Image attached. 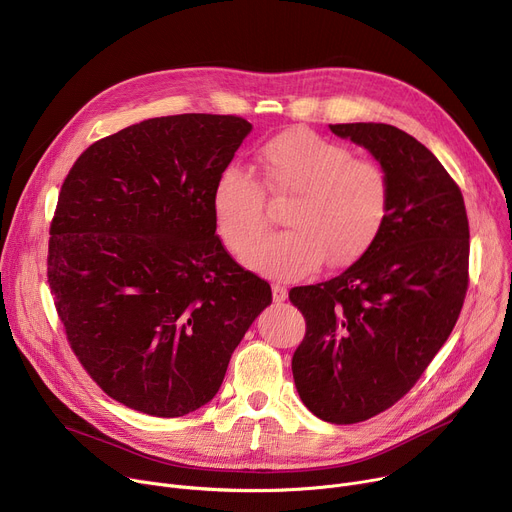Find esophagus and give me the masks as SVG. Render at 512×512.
<instances>
[{
	"instance_id": "esophagus-1",
	"label": "esophagus",
	"mask_w": 512,
	"mask_h": 512,
	"mask_svg": "<svg viewBox=\"0 0 512 512\" xmlns=\"http://www.w3.org/2000/svg\"><path fill=\"white\" fill-rule=\"evenodd\" d=\"M271 296H274V302H284L288 298V288L280 286V284H274V286H271Z\"/></svg>"
}]
</instances>
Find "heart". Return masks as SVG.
I'll return each mask as SVG.
<instances>
[{
  "label": "heart",
  "instance_id": "b5f03b06",
  "mask_svg": "<svg viewBox=\"0 0 512 512\" xmlns=\"http://www.w3.org/2000/svg\"><path fill=\"white\" fill-rule=\"evenodd\" d=\"M290 198L286 231L252 243L266 225L264 197ZM391 203L383 164L309 129L269 140L257 154L255 179L228 166L212 191V216L220 241L234 255L252 244L243 261L263 276L298 280L327 261L346 267L377 241Z\"/></svg>",
  "mask_w": 512,
  "mask_h": 512
}]
</instances>
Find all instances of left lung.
<instances>
[{
  "instance_id": "left-lung-1",
  "label": "left lung",
  "mask_w": 512,
  "mask_h": 512,
  "mask_svg": "<svg viewBox=\"0 0 512 512\" xmlns=\"http://www.w3.org/2000/svg\"><path fill=\"white\" fill-rule=\"evenodd\" d=\"M329 129L385 166L391 203L379 238L344 274L290 290L306 321L292 374L317 418L356 424L397 403L449 339L469 284V222L459 185L410 133Z\"/></svg>"
}]
</instances>
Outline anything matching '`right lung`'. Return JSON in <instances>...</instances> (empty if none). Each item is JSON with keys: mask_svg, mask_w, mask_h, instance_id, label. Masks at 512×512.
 <instances>
[{"mask_svg": "<svg viewBox=\"0 0 512 512\" xmlns=\"http://www.w3.org/2000/svg\"><path fill=\"white\" fill-rule=\"evenodd\" d=\"M251 129L234 115L148 119L86 148L61 185L55 309L90 379L131 410L179 418L206 405L271 304L212 216L216 179Z\"/></svg>", "mask_w": 512, "mask_h": 512, "instance_id": "right-lung-1", "label": "right lung"}]
</instances>
